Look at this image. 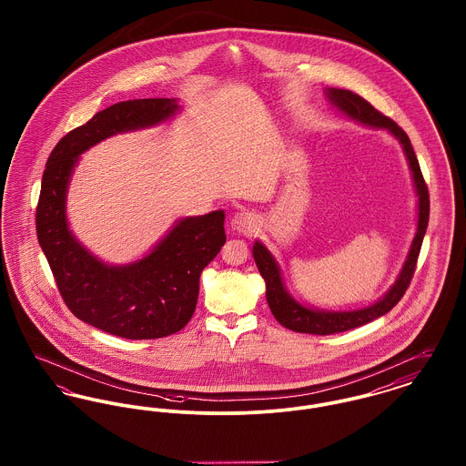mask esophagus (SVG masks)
<instances>
[{"label":"esophagus","mask_w":466,"mask_h":466,"mask_svg":"<svg viewBox=\"0 0 466 466\" xmlns=\"http://www.w3.org/2000/svg\"><path fill=\"white\" fill-rule=\"evenodd\" d=\"M257 217L251 213V211H239L236 213L232 219H230V225L234 230L241 232V234H251L255 232L257 228Z\"/></svg>","instance_id":"1"}]
</instances>
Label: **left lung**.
<instances>
[{
  "label": "left lung",
  "instance_id": "1",
  "mask_svg": "<svg viewBox=\"0 0 466 466\" xmlns=\"http://www.w3.org/2000/svg\"><path fill=\"white\" fill-rule=\"evenodd\" d=\"M328 98L334 107H338L349 117L356 119L362 125L373 127V128L389 130L394 137L401 142L403 151H405L407 160L410 165L415 192L419 197V219H417V232H415V238L411 241L410 251L407 255L405 266L398 276L396 283L390 287V290L383 296L380 301H377L375 304L368 306V308L356 309V311H324V309H311V308L302 306L285 290L279 268H278L273 255L268 251V248L264 247L262 243H258V241L253 245V258H255V264H257L258 271L266 281V299H268V304L271 308L274 319L283 328L296 330V332H306V334H319V336L336 334V332L360 328V326L382 317L400 302V299L405 296L409 285H410L411 276L415 273L419 251L422 247V239H424L428 221H430L428 185L422 177L420 167H419L417 157H415L413 147H411L410 138L403 132V128L398 127L390 117L383 116L382 112H379L370 102H366L362 96H359L354 91L330 87V89H328Z\"/></svg>",
  "mask_w": 466,
  "mask_h": 466
}]
</instances>
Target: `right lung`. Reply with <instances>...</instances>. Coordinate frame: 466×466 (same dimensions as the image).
<instances>
[{
	"mask_svg": "<svg viewBox=\"0 0 466 466\" xmlns=\"http://www.w3.org/2000/svg\"><path fill=\"white\" fill-rule=\"evenodd\" d=\"M179 109L172 98H140L96 112L56 144L36 206V236L68 309L86 324L128 339L165 338L192 319L198 278L225 243V213L179 219L149 255L107 266L74 238L66 190L79 157L100 140L155 127Z\"/></svg>",
	"mask_w": 466,
	"mask_h": 466,
	"instance_id": "right-lung-1",
	"label": "right lung"
}]
</instances>
